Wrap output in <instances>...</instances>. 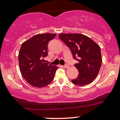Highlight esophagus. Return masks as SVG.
Returning <instances> with one entry per match:
<instances>
[{"mask_svg":"<svg viewBox=\"0 0 120 120\" xmlns=\"http://www.w3.org/2000/svg\"><path fill=\"white\" fill-rule=\"evenodd\" d=\"M64 68H69V65H65L64 66Z\"/></svg>","mask_w":120,"mask_h":120,"instance_id":"34e87169","label":"esophagus"}]
</instances>
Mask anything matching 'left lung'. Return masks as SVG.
I'll list each match as a JSON object with an SVG mask.
<instances>
[{
	"mask_svg": "<svg viewBox=\"0 0 120 120\" xmlns=\"http://www.w3.org/2000/svg\"><path fill=\"white\" fill-rule=\"evenodd\" d=\"M59 37L69 48L74 59L78 61L75 67L79 74L77 78L72 80V82L81 86L92 82L96 78L101 66L100 46L82 34H61Z\"/></svg>",
	"mask_w": 120,
	"mask_h": 120,
	"instance_id": "left-lung-1",
	"label": "left lung"
}]
</instances>
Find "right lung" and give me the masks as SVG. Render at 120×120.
I'll list each match as a JSON object with an SVG mask.
<instances>
[{
  "label": "right lung",
  "mask_w": 120,
  "mask_h": 120,
  "mask_svg": "<svg viewBox=\"0 0 120 120\" xmlns=\"http://www.w3.org/2000/svg\"><path fill=\"white\" fill-rule=\"evenodd\" d=\"M55 34H41L35 35L24 42L19 53L20 72L32 86L42 88L49 84L54 78L56 66L46 63L48 44Z\"/></svg>",
  "instance_id": "1"
}]
</instances>
